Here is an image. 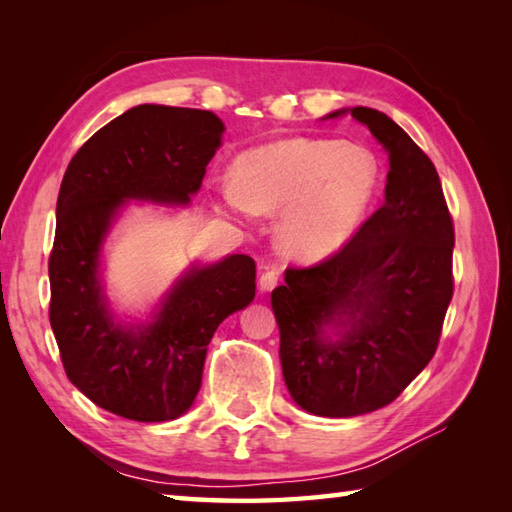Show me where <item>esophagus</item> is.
I'll return each instance as SVG.
<instances>
[{
	"mask_svg": "<svg viewBox=\"0 0 512 512\" xmlns=\"http://www.w3.org/2000/svg\"><path fill=\"white\" fill-rule=\"evenodd\" d=\"M277 279H279V268L277 266H270L266 268L262 277H259V290L262 292H270L277 286Z\"/></svg>",
	"mask_w": 512,
	"mask_h": 512,
	"instance_id": "obj_1",
	"label": "esophagus"
}]
</instances>
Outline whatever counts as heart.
I'll return each instance as SVG.
<instances>
[{"label": "heart", "mask_w": 512, "mask_h": 512, "mask_svg": "<svg viewBox=\"0 0 512 512\" xmlns=\"http://www.w3.org/2000/svg\"><path fill=\"white\" fill-rule=\"evenodd\" d=\"M380 162L372 149L330 138H284L235 160L222 198L239 215H277L290 257L321 262L350 242L372 206Z\"/></svg>", "instance_id": "obj_1"}]
</instances>
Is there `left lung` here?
<instances>
[{
    "label": "left lung",
    "instance_id": "left-lung-1",
    "mask_svg": "<svg viewBox=\"0 0 512 512\" xmlns=\"http://www.w3.org/2000/svg\"><path fill=\"white\" fill-rule=\"evenodd\" d=\"M343 114L387 151L385 202L339 253L288 268L270 297L290 396L325 418L396 400L436 354L453 297V220L433 162L387 114L325 118Z\"/></svg>",
    "mask_w": 512,
    "mask_h": 512
}]
</instances>
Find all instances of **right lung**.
Masks as SVG:
<instances>
[{"label": "right lung", "mask_w": 512, "mask_h": 512, "mask_svg": "<svg viewBox=\"0 0 512 512\" xmlns=\"http://www.w3.org/2000/svg\"><path fill=\"white\" fill-rule=\"evenodd\" d=\"M222 134L213 112L138 105L65 169L48 262L50 325L72 385L121 418L167 422L189 411L217 325L255 299L248 255L193 264L147 323L118 321L103 288L101 250L127 202L187 206Z\"/></svg>", "instance_id": "obj_1"}]
</instances>
